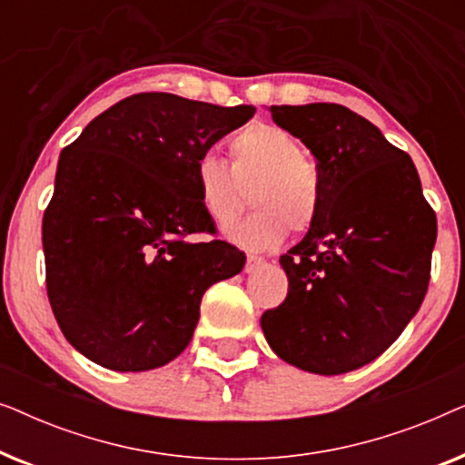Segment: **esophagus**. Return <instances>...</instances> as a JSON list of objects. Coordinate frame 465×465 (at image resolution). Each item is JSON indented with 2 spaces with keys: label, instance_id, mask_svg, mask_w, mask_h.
Here are the masks:
<instances>
[{
  "label": "esophagus",
  "instance_id": "34e87169",
  "mask_svg": "<svg viewBox=\"0 0 465 465\" xmlns=\"http://www.w3.org/2000/svg\"><path fill=\"white\" fill-rule=\"evenodd\" d=\"M262 264H264V258L253 256V253H250V256H247V260H245V272L258 271Z\"/></svg>",
  "mask_w": 465,
  "mask_h": 465
}]
</instances>
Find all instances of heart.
Segmentation results:
<instances>
[{"label":"heart","instance_id":"b5f03b06","mask_svg":"<svg viewBox=\"0 0 465 465\" xmlns=\"http://www.w3.org/2000/svg\"><path fill=\"white\" fill-rule=\"evenodd\" d=\"M232 167L215 154H201L194 164V188L201 207L218 226H228L247 207V190L258 209L243 224L226 228V237L250 252L283 243L288 231L302 234L322 212V175L302 145L288 131L252 123L228 143Z\"/></svg>","mask_w":465,"mask_h":465}]
</instances>
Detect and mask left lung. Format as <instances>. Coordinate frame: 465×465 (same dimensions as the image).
Segmentation results:
<instances>
[{
    "label": "left lung",
    "mask_w": 465,
    "mask_h": 465,
    "mask_svg": "<svg viewBox=\"0 0 465 465\" xmlns=\"http://www.w3.org/2000/svg\"><path fill=\"white\" fill-rule=\"evenodd\" d=\"M271 116L311 150L322 212L279 258L288 296L260 326L272 351L315 374L377 360L421 307L436 213L406 152L345 105H271Z\"/></svg>",
    "instance_id": "8db88e82"
}]
</instances>
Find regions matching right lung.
<instances>
[{
	"label": "right lung",
	"instance_id": "obj_1",
	"mask_svg": "<svg viewBox=\"0 0 465 465\" xmlns=\"http://www.w3.org/2000/svg\"><path fill=\"white\" fill-rule=\"evenodd\" d=\"M171 93H139L99 114L61 152L42 220L46 290L65 339L94 364L143 372L193 339L209 285L245 253L215 232L194 164L253 116Z\"/></svg>",
	"mask_w": 465,
	"mask_h": 465
}]
</instances>
